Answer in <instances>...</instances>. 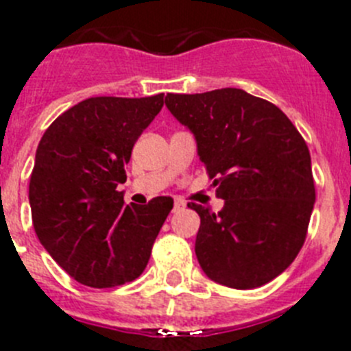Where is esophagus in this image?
<instances>
[{"instance_id":"esophagus-1","label":"esophagus","mask_w":351,"mask_h":351,"mask_svg":"<svg viewBox=\"0 0 351 351\" xmlns=\"http://www.w3.org/2000/svg\"><path fill=\"white\" fill-rule=\"evenodd\" d=\"M184 208H185L184 201L175 199V205H173V210H175V212H180V210H184Z\"/></svg>"}]
</instances>
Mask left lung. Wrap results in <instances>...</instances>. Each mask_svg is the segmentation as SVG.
<instances>
[{
  "label": "left lung",
  "mask_w": 351,
  "mask_h": 351,
  "mask_svg": "<svg viewBox=\"0 0 351 351\" xmlns=\"http://www.w3.org/2000/svg\"><path fill=\"white\" fill-rule=\"evenodd\" d=\"M189 127L224 208L196 203V256L203 272L237 289L263 286L293 263L307 237L315 180L306 141L281 109L239 88L167 93Z\"/></svg>",
  "instance_id": "1"
}]
</instances>
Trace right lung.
<instances>
[{
    "label": "right lung",
    "instance_id": "right-lung-1",
    "mask_svg": "<svg viewBox=\"0 0 351 351\" xmlns=\"http://www.w3.org/2000/svg\"><path fill=\"white\" fill-rule=\"evenodd\" d=\"M164 106L143 99L91 97L62 112L42 136L29 178L35 233L81 285L114 288L138 279L150 260L173 199L125 205L118 185L134 143Z\"/></svg>",
    "mask_w": 351,
    "mask_h": 351
}]
</instances>
